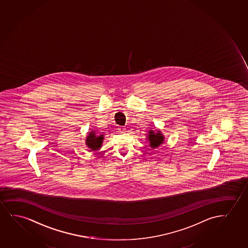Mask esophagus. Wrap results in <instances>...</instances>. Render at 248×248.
<instances>
[{
    "label": "esophagus",
    "instance_id": "esophagus-1",
    "mask_svg": "<svg viewBox=\"0 0 248 248\" xmlns=\"http://www.w3.org/2000/svg\"><path fill=\"white\" fill-rule=\"evenodd\" d=\"M125 130H126V128H124V127H121V128H120V131H121L122 133H124Z\"/></svg>",
    "mask_w": 248,
    "mask_h": 248
}]
</instances>
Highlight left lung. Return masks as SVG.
I'll return each mask as SVG.
<instances>
[{
  "instance_id": "1",
  "label": "left lung",
  "mask_w": 248,
  "mask_h": 248,
  "mask_svg": "<svg viewBox=\"0 0 248 248\" xmlns=\"http://www.w3.org/2000/svg\"><path fill=\"white\" fill-rule=\"evenodd\" d=\"M148 140L150 141V146L155 149L163 143L164 137L162 136L160 131H157V132L150 131L148 136Z\"/></svg>"
}]
</instances>
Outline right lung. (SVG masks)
<instances>
[{
	"mask_svg": "<svg viewBox=\"0 0 248 248\" xmlns=\"http://www.w3.org/2000/svg\"><path fill=\"white\" fill-rule=\"evenodd\" d=\"M104 140V136L103 135H96L93 132H90L88 134L86 143L87 146L89 147V149L91 150H98L101 147L102 143Z\"/></svg>",
	"mask_w": 248,
	"mask_h": 248,
	"instance_id": "add662e5",
	"label": "right lung"
}]
</instances>
